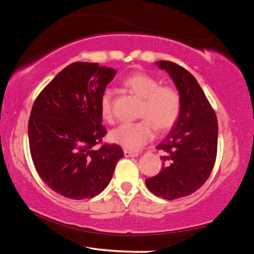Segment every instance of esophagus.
Masks as SVG:
<instances>
[{"label":"esophagus","mask_w":254,"mask_h":254,"mask_svg":"<svg viewBox=\"0 0 254 254\" xmlns=\"http://www.w3.org/2000/svg\"><path fill=\"white\" fill-rule=\"evenodd\" d=\"M124 156L126 157H137V152L130 151V150H124Z\"/></svg>","instance_id":"obj_1"}]
</instances>
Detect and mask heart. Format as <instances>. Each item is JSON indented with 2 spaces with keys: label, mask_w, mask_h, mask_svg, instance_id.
<instances>
[{
  "label": "heart",
  "mask_w": 254,
  "mask_h": 254,
  "mask_svg": "<svg viewBox=\"0 0 254 254\" xmlns=\"http://www.w3.org/2000/svg\"><path fill=\"white\" fill-rule=\"evenodd\" d=\"M123 86L127 91L142 98L139 115L144 118L137 122L122 123L110 132V140L130 151H135L153 137V126L158 131L170 130L178 121L182 112V96L171 85H160L158 78L143 71L127 76ZM111 89H105L100 97L103 120L113 119Z\"/></svg>",
  "instance_id": "heart-1"
}]
</instances>
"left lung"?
Wrapping results in <instances>:
<instances>
[{
	"label": "left lung",
	"instance_id": "8db88e82",
	"mask_svg": "<svg viewBox=\"0 0 254 254\" xmlns=\"http://www.w3.org/2000/svg\"><path fill=\"white\" fill-rule=\"evenodd\" d=\"M173 78L182 96V112L170 133L158 145L165 156L157 176L145 179L149 190L165 199H177L199 189L216 160V114L190 72L173 62H157Z\"/></svg>",
	"mask_w": 254,
	"mask_h": 254
}]
</instances>
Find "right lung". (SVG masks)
<instances>
[{
    "label": "right lung",
    "mask_w": 254,
    "mask_h": 254,
    "mask_svg": "<svg viewBox=\"0 0 254 254\" xmlns=\"http://www.w3.org/2000/svg\"><path fill=\"white\" fill-rule=\"evenodd\" d=\"M117 70L97 63H72L33 103L28 133L37 173L54 191L71 199L93 198L110 184L124 153L103 144L100 97Z\"/></svg>",
    "instance_id": "right-lung-1"
}]
</instances>
